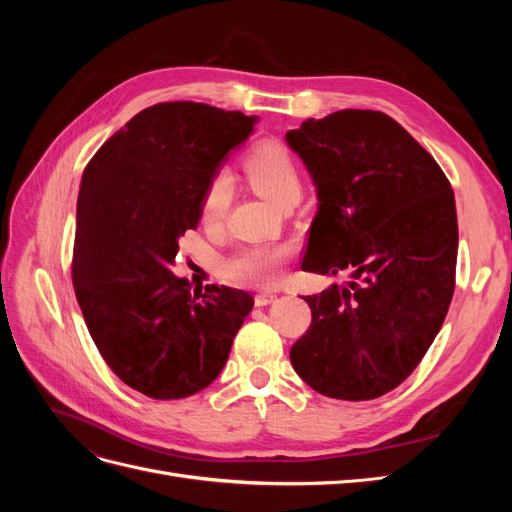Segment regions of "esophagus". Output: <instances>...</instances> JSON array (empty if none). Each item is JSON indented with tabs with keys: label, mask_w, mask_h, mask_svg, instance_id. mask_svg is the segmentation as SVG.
<instances>
[{
	"label": "esophagus",
	"mask_w": 512,
	"mask_h": 512,
	"mask_svg": "<svg viewBox=\"0 0 512 512\" xmlns=\"http://www.w3.org/2000/svg\"><path fill=\"white\" fill-rule=\"evenodd\" d=\"M275 299H277V294H273V292H260V294H256V297H254L258 307H265V305L273 303Z\"/></svg>",
	"instance_id": "34e87169"
}]
</instances>
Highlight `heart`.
I'll use <instances>...</instances> for the list:
<instances>
[{"instance_id": "heart-1", "label": "heart", "mask_w": 512, "mask_h": 512, "mask_svg": "<svg viewBox=\"0 0 512 512\" xmlns=\"http://www.w3.org/2000/svg\"><path fill=\"white\" fill-rule=\"evenodd\" d=\"M243 170L252 188L267 198L269 203L280 207L286 198L301 194V177L297 164L292 162L290 153L277 143H260L243 160ZM230 177L218 173L209 183L200 198V220L213 226L226 218L230 205ZM292 256L288 243H260L243 247L222 267L226 280L243 284L271 288L280 284L284 267Z\"/></svg>"}]
</instances>
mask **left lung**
Listing matches in <instances>:
<instances>
[{"label": "left lung", "mask_w": 512, "mask_h": 512, "mask_svg": "<svg viewBox=\"0 0 512 512\" xmlns=\"http://www.w3.org/2000/svg\"><path fill=\"white\" fill-rule=\"evenodd\" d=\"M318 194L303 269L350 273L305 297L312 324L290 350L314 391L376 399L436 339L455 290L457 211L438 162L378 111H337L286 134Z\"/></svg>", "instance_id": "8db88e82"}]
</instances>
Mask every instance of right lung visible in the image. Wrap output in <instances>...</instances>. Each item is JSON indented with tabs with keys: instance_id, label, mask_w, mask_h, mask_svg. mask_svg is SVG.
Instances as JSON below:
<instances>
[{
	"instance_id": "right-lung-1",
	"label": "right lung",
	"mask_w": 512,
	"mask_h": 512,
	"mask_svg": "<svg viewBox=\"0 0 512 512\" xmlns=\"http://www.w3.org/2000/svg\"><path fill=\"white\" fill-rule=\"evenodd\" d=\"M258 117L200 102L134 115L87 164L72 282L106 365L151 399H183L220 376L254 299L237 288L192 294L173 273L200 198Z\"/></svg>"
}]
</instances>
